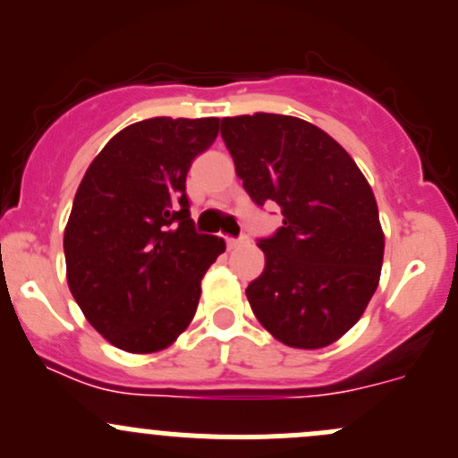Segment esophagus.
Wrapping results in <instances>:
<instances>
[{"mask_svg": "<svg viewBox=\"0 0 458 458\" xmlns=\"http://www.w3.org/2000/svg\"><path fill=\"white\" fill-rule=\"evenodd\" d=\"M248 239L246 237H239V239H234V237H225V246L230 248V250H233V248H239L242 246V243H246Z\"/></svg>", "mask_w": 458, "mask_h": 458, "instance_id": "1", "label": "esophagus"}]
</instances>
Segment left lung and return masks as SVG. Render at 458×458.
I'll return each mask as SVG.
<instances>
[{
  "label": "left lung",
  "instance_id": "left-lung-1",
  "mask_svg": "<svg viewBox=\"0 0 458 458\" xmlns=\"http://www.w3.org/2000/svg\"><path fill=\"white\" fill-rule=\"evenodd\" d=\"M237 177L257 206L275 201L284 225L261 239V275L246 297L284 345L339 341L370 303L383 266L374 192L339 141L306 119L255 113L221 119Z\"/></svg>",
  "mask_w": 458,
  "mask_h": 458
}]
</instances>
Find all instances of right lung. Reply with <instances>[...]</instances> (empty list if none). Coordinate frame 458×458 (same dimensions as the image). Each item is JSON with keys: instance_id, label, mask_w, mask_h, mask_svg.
Listing matches in <instances>:
<instances>
[{"instance_id": "right-lung-1", "label": "right lung", "mask_w": 458, "mask_h": 458, "mask_svg": "<svg viewBox=\"0 0 458 458\" xmlns=\"http://www.w3.org/2000/svg\"><path fill=\"white\" fill-rule=\"evenodd\" d=\"M219 119L155 117L119 131L88 165L64 230L77 306L114 348L165 350L191 326L201 279L225 250L197 234L186 197L192 159Z\"/></svg>"}]
</instances>
